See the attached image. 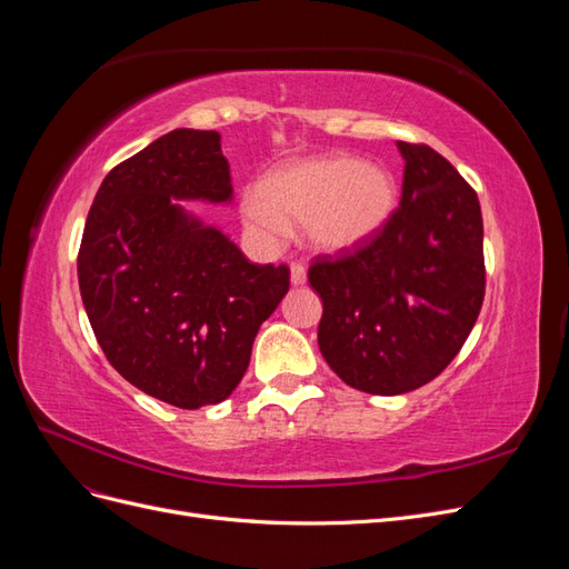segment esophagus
I'll return each instance as SVG.
<instances>
[{
  "label": "esophagus",
  "mask_w": 569,
  "mask_h": 569,
  "mask_svg": "<svg viewBox=\"0 0 569 569\" xmlns=\"http://www.w3.org/2000/svg\"><path fill=\"white\" fill-rule=\"evenodd\" d=\"M291 284L295 287H301L306 284V266L303 263H291Z\"/></svg>",
  "instance_id": "esophagus-1"
}]
</instances>
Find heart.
Returning a JSON list of instances; mask_svg holds the SVG:
<instances>
[{"label":"heart","instance_id":"b5f03b06","mask_svg":"<svg viewBox=\"0 0 569 569\" xmlns=\"http://www.w3.org/2000/svg\"><path fill=\"white\" fill-rule=\"evenodd\" d=\"M399 201L393 178L347 153L282 163L242 197L247 228L268 244L280 242L291 222L318 251L341 253L382 232Z\"/></svg>","mask_w":569,"mask_h":569}]
</instances>
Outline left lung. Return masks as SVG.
<instances>
[{
  "label": "left lung",
  "mask_w": 569,
  "mask_h": 569,
  "mask_svg": "<svg viewBox=\"0 0 569 569\" xmlns=\"http://www.w3.org/2000/svg\"><path fill=\"white\" fill-rule=\"evenodd\" d=\"M401 203L356 251L318 256V343L349 387L396 396L432 382L458 356L487 287L485 222L475 189L439 151L399 142Z\"/></svg>",
  "instance_id": "1"
}]
</instances>
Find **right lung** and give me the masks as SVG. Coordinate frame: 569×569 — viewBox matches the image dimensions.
I'll return each instance as SVG.
<instances>
[{"mask_svg": "<svg viewBox=\"0 0 569 569\" xmlns=\"http://www.w3.org/2000/svg\"><path fill=\"white\" fill-rule=\"evenodd\" d=\"M178 199H232L216 130H173L111 170L84 222L78 282L109 363L153 399L194 410L242 382L289 268L251 263Z\"/></svg>", "mask_w": 569, "mask_h": 569, "instance_id": "obj_1", "label": "right lung"}]
</instances>
